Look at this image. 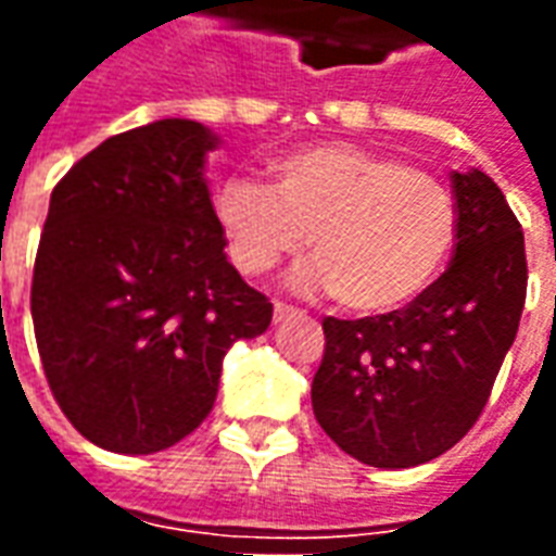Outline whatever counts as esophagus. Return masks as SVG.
I'll use <instances>...</instances> for the list:
<instances>
[{"label":"esophagus","mask_w":556,"mask_h":556,"mask_svg":"<svg viewBox=\"0 0 556 556\" xmlns=\"http://www.w3.org/2000/svg\"><path fill=\"white\" fill-rule=\"evenodd\" d=\"M301 309L298 306H289V303H274V321H289V318H298Z\"/></svg>","instance_id":"esophagus-1"}]
</instances>
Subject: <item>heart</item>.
<instances>
[{
	"label": "heart",
	"instance_id": "1",
	"mask_svg": "<svg viewBox=\"0 0 556 556\" xmlns=\"http://www.w3.org/2000/svg\"><path fill=\"white\" fill-rule=\"evenodd\" d=\"M274 187L231 178L214 214L235 265L267 274L313 241L301 289H330L351 313H387L441 274L458 235L450 187L387 151L315 142L270 163Z\"/></svg>",
	"mask_w": 556,
	"mask_h": 556
}]
</instances>
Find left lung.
<instances>
[{
    "label": "left lung",
    "mask_w": 556,
    "mask_h": 556,
    "mask_svg": "<svg viewBox=\"0 0 556 556\" xmlns=\"http://www.w3.org/2000/svg\"><path fill=\"white\" fill-rule=\"evenodd\" d=\"M453 258L408 306L325 318L313 378L318 426L384 470L443 455L473 429L515 342L527 298L525 231L485 172H453Z\"/></svg>",
    "instance_id": "obj_1"
}]
</instances>
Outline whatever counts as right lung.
Instances as JSON below:
<instances>
[{"mask_svg": "<svg viewBox=\"0 0 556 556\" xmlns=\"http://www.w3.org/2000/svg\"><path fill=\"white\" fill-rule=\"evenodd\" d=\"M190 118L134 127L77 160L50 195L31 277L47 384L74 429L110 453L148 455L214 408L238 339L274 303L223 253L205 154Z\"/></svg>", "mask_w": 556, "mask_h": 556, "instance_id": "add662e5", "label": "right lung"}]
</instances>
